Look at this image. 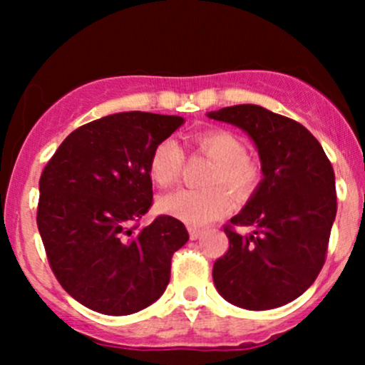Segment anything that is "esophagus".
<instances>
[{
    "label": "esophagus",
    "mask_w": 365,
    "mask_h": 365,
    "mask_svg": "<svg viewBox=\"0 0 365 365\" xmlns=\"http://www.w3.org/2000/svg\"><path fill=\"white\" fill-rule=\"evenodd\" d=\"M200 233H202V230L195 228V226H190V228H188V235H190L192 240H197V238L200 237Z\"/></svg>",
    "instance_id": "esophagus-1"
}]
</instances>
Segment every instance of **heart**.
I'll return each instance as SVG.
<instances>
[{
  "mask_svg": "<svg viewBox=\"0 0 365 365\" xmlns=\"http://www.w3.org/2000/svg\"><path fill=\"white\" fill-rule=\"evenodd\" d=\"M195 148L215 161L209 171L206 183L215 185L200 190L173 192L159 199V211L177 217L192 226L211 223L230 209V195L223 187L237 194H245L257 180V166L247 158L245 145L233 133L226 130H207L195 135ZM183 154L182 145L175 139H165L154 148L149 159V177L158 187L168 188L178 182L182 173Z\"/></svg>",
  "mask_w": 365,
  "mask_h": 365,
  "instance_id": "1",
  "label": "heart"
}]
</instances>
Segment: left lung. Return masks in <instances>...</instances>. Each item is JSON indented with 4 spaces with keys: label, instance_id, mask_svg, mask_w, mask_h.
I'll return each instance as SVG.
<instances>
[{
    "label": "left lung",
    "instance_id": "obj_1",
    "mask_svg": "<svg viewBox=\"0 0 365 365\" xmlns=\"http://www.w3.org/2000/svg\"><path fill=\"white\" fill-rule=\"evenodd\" d=\"M207 116L249 133L264 175L245 207L225 226L230 247L212 266V279L237 307H282L302 295L324 266L336 216L333 166L304 125L257 104ZM233 225L256 230L240 236Z\"/></svg>",
    "mask_w": 365,
    "mask_h": 365
}]
</instances>
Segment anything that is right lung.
I'll use <instances>...</instances> for the list:
<instances>
[{
	"label": "right lung",
	"mask_w": 365,
	"mask_h": 365,
	"mask_svg": "<svg viewBox=\"0 0 365 365\" xmlns=\"http://www.w3.org/2000/svg\"><path fill=\"white\" fill-rule=\"evenodd\" d=\"M182 116L127 111L73 130L44 166L37 228L54 276L77 302L128 316L166 290L171 257L188 240L185 225L153 206L149 159Z\"/></svg>",
	"instance_id": "add662e5"
}]
</instances>
